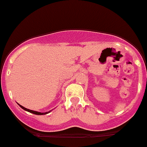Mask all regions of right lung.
<instances>
[{
	"instance_id": "add662e5",
	"label": "right lung",
	"mask_w": 147,
	"mask_h": 147,
	"mask_svg": "<svg viewBox=\"0 0 147 147\" xmlns=\"http://www.w3.org/2000/svg\"><path fill=\"white\" fill-rule=\"evenodd\" d=\"M18 105L20 106V107L22 108V109H24V111H28V112H30V113H34V114H36V115H44V114H46V113H49V112H45V113H41V112L35 111H32V110H30V109H28V108H24V107H23V106L20 105Z\"/></svg>"
}]
</instances>
